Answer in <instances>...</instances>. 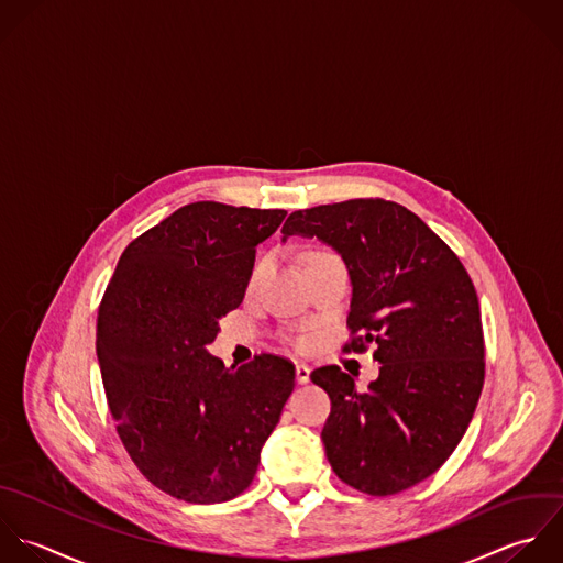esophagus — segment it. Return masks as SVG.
Returning <instances> with one entry per match:
<instances>
[{
    "instance_id": "34e87169",
    "label": "esophagus",
    "mask_w": 563,
    "mask_h": 563,
    "mask_svg": "<svg viewBox=\"0 0 563 563\" xmlns=\"http://www.w3.org/2000/svg\"><path fill=\"white\" fill-rule=\"evenodd\" d=\"M309 379H311V368L307 364H296V382L309 384Z\"/></svg>"
}]
</instances>
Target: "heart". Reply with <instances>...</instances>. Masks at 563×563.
<instances>
[{
	"label": "heart",
	"instance_id": "1",
	"mask_svg": "<svg viewBox=\"0 0 563 563\" xmlns=\"http://www.w3.org/2000/svg\"><path fill=\"white\" fill-rule=\"evenodd\" d=\"M311 254H313V252H311ZM261 269H263V263H258V265H256V269H254V276H258V274H261Z\"/></svg>",
	"mask_w": 563,
	"mask_h": 563
}]
</instances>
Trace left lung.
Masks as SVG:
<instances>
[{
    "mask_svg": "<svg viewBox=\"0 0 563 563\" xmlns=\"http://www.w3.org/2000/svg\"><path fill=\"white\" fill-rule=\"evenodd\" d=\"M318 236L349 267L353 300L344 351L375 342L379 377L366 393L340 366L311 382L327 390V459L342 483L395 496L432 476L470 428L485 384V338L474 283L452 247L406 206L349 199L296 210L283 225Z\"/></svg>",
    "mask_w": 563,
    "mask_h": 563,
    "instance_id": "8db88e82",
    "label": "left lung"
}]
</instances>
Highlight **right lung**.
<instances>
[{
  "mask_svg": "<svg viewBox=\"0 0 563 563\" xmlns=\"http://www.w3.org/2000/svg\"><path fill=\"white\" fill-rule=\"evenodd\" d=\"M285 214L188 203L124 247L100 300L96 355L115 432L142 476L177 500L243 494L294 390L285 357L225 368L206 351Z\"/></svg>",
  "mask_w": 563,
  "mask_h": 563,
  "instance_id": "1",
  "label": "right lung"
}]
</instances>
